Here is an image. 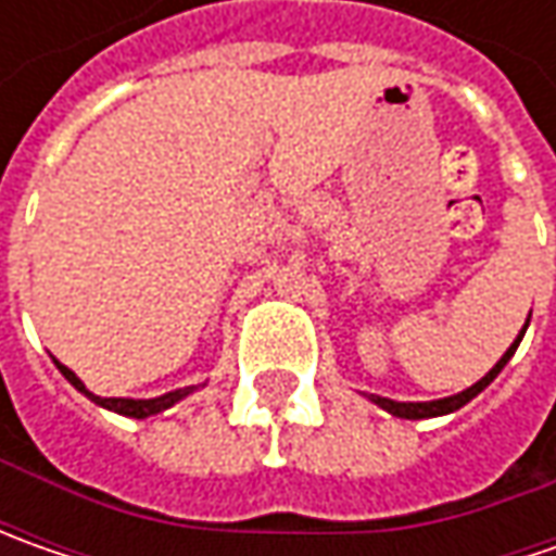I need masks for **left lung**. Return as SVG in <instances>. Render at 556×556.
Wrapping results in <instances>:
<instances>
[{
    "label": "left lung",
    "mask_w": 556,
    "mask_h": 556,
    "mask_svg": "<svg viewBox=\"0 0 556 556\" xmlns=\"http://www.w3.org/2000/svg\"><path fill=\"white\" fill-rule=\"evenodd\" d=\"M526 328H529V318H526L523 331L517 333V340L507 346V353L495 362V368L485 374V377H480L473 387H467V390H460V393L455 395H445V399H433V402H395V399H387V395H374V393H365L368 395V402H374V405H380L383 412H390L393 417H405V420H424V417H442V415H452V412H458V408H464L473 395H480L498 374H502V368L510 362V355L517 353V346H520V340H523Z\"/></svg>",
    "instance_id": "1"
}]
</instances>
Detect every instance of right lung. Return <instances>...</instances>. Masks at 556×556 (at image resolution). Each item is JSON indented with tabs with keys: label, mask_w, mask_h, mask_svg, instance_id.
Returning <instances> with one entry per match:
<instances>
[{
	"label": "right lung",
	"mask_w": 556,
	"mask_h": 556,
	"mask_svg": "<svg viewBox=\"0 0 556 556\" xmlns=\"http://www.w3.org/2000/svg\"><path fill=\"white\" fill-rule=\"evenodd\" d=\"M54 365H58V371L71 380V387H76V390L86 395V399H92L96 405L108 408V412H117V415H123V417H136V420H144V417H151V415H161V412L173 408L176 402H182V399H188V395L198 390V387H182V390L163 393V395H157V399H101V395L89 393V390H86V383H83V380H79V377H76V374L71 371L67 365H61L58 358H54Z\"/></svg>",
	"instance_id": "add662e5"
}]
</instances>
